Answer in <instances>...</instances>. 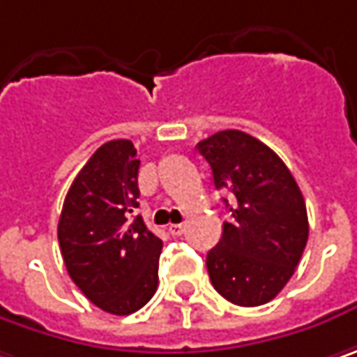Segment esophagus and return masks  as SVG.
Segmentation results:
<instances>
[{"label": "esophagus", "instance_id": "1", "mask_svg": "<svg viewBox=\"0 0 357 357\" xmlns=\"http://www.w3.org/2000/svg\"><path fill=\"white\" fill-rule=\"evenodd\" d=\"M167 230H169V234H172V236H181V234H183V230H185V226H183V224H169V228H167Z\"/></svg>", "mask_w": 357, "mask_h": 357}]
</instances>
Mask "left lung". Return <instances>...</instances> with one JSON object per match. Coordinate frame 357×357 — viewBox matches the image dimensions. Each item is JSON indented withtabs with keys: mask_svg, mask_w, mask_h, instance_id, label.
<instances>
[{
	"mask_svg": "<svg viewBox=\"0 0 357 357\" xmlns=\"http://www.w3.org/2000/svg\"><path fill=\"white\" fill-rule=\"evenodd\" d=\"M198 151L216 190L234 196V204L224 199L232 218L206 257L210 281L230 303H268L293 277L307 244L303 194L283 159L248 133L220 131L199 141Z\"/></svg>",
	"mask_w": 357,
	"mask_h": 357,
	"instance_id": "obj_1",
	"label": "left lung"
}]
</instances>
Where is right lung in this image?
Returning <instances> with one entry per match:
<instances>
[{"mask_svg": "<svg viewBox=\"0 0 357 357\" xmlns=\"http://www.w3.org/2000/svg\"><path fill=\"white\" fill-rule=\"evenodd\" d=\"M139 163L129 139L100 145L74 178L58 222L70 279L91 303L113 315L139 311L159 283L163 242L135 216Z\"/></svg>", "mask_w": 357, "mask_h": 357, "instance_id": "right-lung-1", "label": "right lung"}]
</instances>
